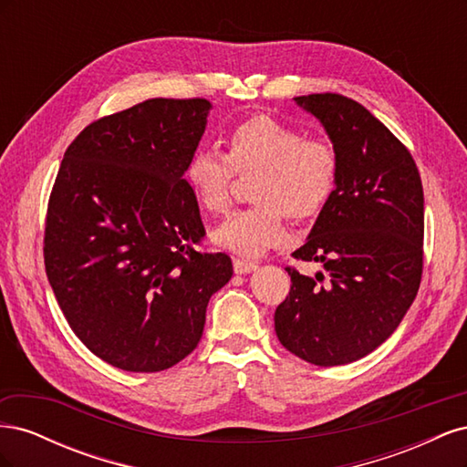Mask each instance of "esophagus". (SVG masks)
Instances as JSON below:
<instances>
[{
    "label": "esophagus",
    "mask_w": 467,
    "mask_h": 467,
    "mask_svg": "<svg viewBox=\"0 0 467 467\" xmlns=\"http://www.w3.org/2000/svg\"><path fill=\"white\" fill-rule=\"evenodd\" d=\"M257 268V263L253 261H245V259H234V271L235 275H247L253 273Z\"/></svg>",
    "instance_id": "1"
}]
</instances>
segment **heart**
<instances>
[{
  "label": "heart",
  "mask_w": 467,
  "mask_h": 467,
  "mask_svg": "<svg viewBox=\"0 0 467 467\" xmlns=\"http://www.w3.org/2000/svg\"><path fill=\"white\" fill-rule=\"evenodd\" d=\"M235 173L251 177L255 204L239 210L212 232V242L237 255L257 257L285 237V216L307 220L319 214L337 185L338 158L323 138L271 117L245 119L225 136V153L196 150L185 169L187 185L210 214L232 204Z\"/></svg>",
  "instance_id": "1"
}]
</instances>
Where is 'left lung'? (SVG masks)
Segmentation results:
<instances>
[{"instance_id": "left-lung-1", "label": "left lung", "mask_w": 467, "mask_h": 467, "mask_svg": "<svg viewBox=\"0 0 467 467\" xmlns=\"http://www.w3.org/2000/svg\"><path fill=\"white\" fill-rule=\"evenodd\" d=\"M327 132L338 158L337 185L286 268L292 286L275 312L278 341L316 366L370 355L398 329L422 273L425 199L409 150L360 103L337 93L294 97Z\"/></svg>"}]
</instances>
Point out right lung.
Here are the masks:
<instances>
[{"instance_id":"obj_1","label":"right lung","mask_w":467,"mask_h":467,"mask_svg":"<svg viewBox=\"0 0 467 467\" xmlns=\"http://www.w3.org/2000/svg\"><path fill=\"white\" fill-rule=\"evenodd\" d=\"M206 99H148L99 119L64 153L48 201L47 276L69 327L126 372L171 368L199 345L212 294L234 275L204 237L185 169Z\"/></svg>"}]
</instances>
